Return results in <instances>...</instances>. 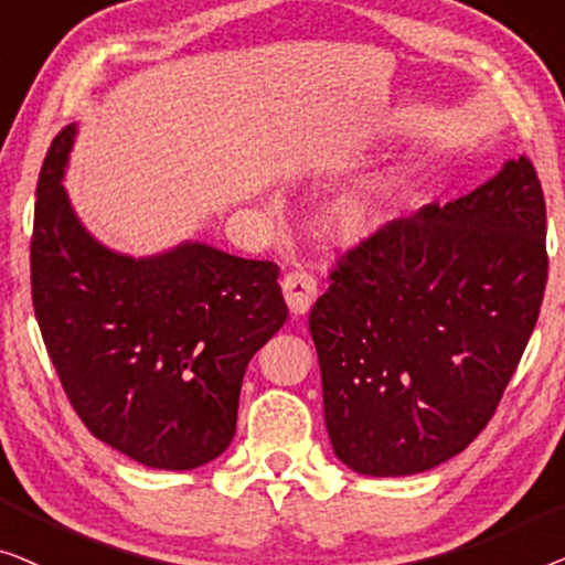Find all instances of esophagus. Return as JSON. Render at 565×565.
I'll list each match as a JSON object with an SVG mask.
<instances>
[{"instance_id":"esophagus-1","label":"esophagus","mask_w":565,"mask_h":565,"mask_svg":"<svg viewBox=\"0 0 565 565\" xmlns=\"http://www.w3.org/2000/svg\"><path fill=\"white\" fill-rule=\"evenodd\" d=\"M281 289H284V297H286V305L294 315H305L309 312V307H312V301L317 299V281L312 274L307 271H289L284 276L281 281Z\"/></svg>"}]
</instances>
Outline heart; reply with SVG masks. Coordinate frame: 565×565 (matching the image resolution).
<instances>
[{
	"label": "heart",
	"instance_id": "obj_1",
	"mask_svg": "<svg viewBox=\"0 0 565 565\" xmlns=\"http://www.w3.org/2000/svg\"><path fill=\"white\" fill-rule=\"evenodd\" d=\"M386 214V186L376 181H361L340 189L322 204V235L335 245H359L376 233Z\"/></svg>",
	"mask_w": 565,
	"mask_h": 565
}]
</instances>
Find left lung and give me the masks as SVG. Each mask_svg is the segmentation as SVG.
<instances>
[{"instance_id":"1","label":"left lung","mask_w":565,"mask_h":565,"mask_svg":"<svg viewBox=\"0 0 565 565\" xmlns=\"http://www.w3.org/2000/svg\"><path fill=\"white\" fill-rule=\"evenodd\" d=\"M309 312L335 456L363 476L430 471L473 443L535 330L545 200L527 158L348 250Z\"/></svg>"}]
</instances>
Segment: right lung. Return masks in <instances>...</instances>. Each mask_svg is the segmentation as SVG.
<instances>
[{
	"instance_id": "1",
	"label": "right lung",
	"mask_w": 565,
	"mask_h": 565,
	"mask_svg": "<svg viewBox=\"0 0 565 565\" xmlns=\"http://www.w3.org/2000/svg\"><path fill=\"white\" fill-rule=\"evenodd\" d=\"M76 125L38 179L33 307L71 407L94 438L163 471L227 450L245 369L289 317L279 266L181 243L148 258L109 250L76 217L63 177Z\"/></svg>"
}]
</instances>
